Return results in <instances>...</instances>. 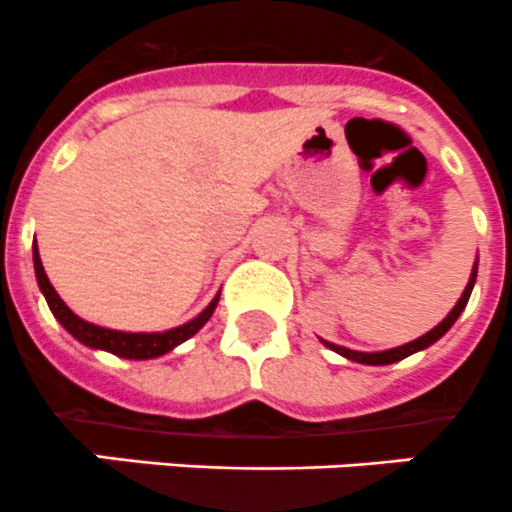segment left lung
<instances>
[{
  "instance_id": "8db88e82",
  "label": "left lung",
  "mask_w": 512,
  "mask_h": 512,
  "mask_svg": "<svg viewBox=\"0 0 512 512\" xmlns=\"http://www.w3.org/2000/svg\"><path fill=\"white\" fill-rule=\"evenodd\" d=\"M475 276H478V263H475V266H473V273H470V281H468V286H465L463 296H460V301L455 303V308H453V311H450L448 316H445L443 321H440L438 326L433 328V331H428L426 336L416 338V341L406 343V346H398V348H391V351H381V353H361V351H351V348L336 346V343H328V341H323V346H328V348H331V351L341 353V356L351 358V361H356V363H366V366H388V363H396V361H401V358L411 356V353H416V351H423V348L433 346V343L438 341V338L443 336V333L448 331V328L453 326L455 321H458L460 311H463V308H465V303H468V298H470V291H473Z\"/></svg>"
}]
</instances>
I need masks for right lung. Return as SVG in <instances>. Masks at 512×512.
<instances>
[{"label": "right lung", "mask_w": 512, "mask_h": 512, "mask_svg": "<svg viewBox=\"0 0 512 512\" xmlns=\"http://www.w3.org/2000/svg\"><path fill=\"white\" fill-rule=\"evenodd\" d=\"M34 271H37L39 288H42L44 298H47L49 308H52L54 318L72 333L77 341H82L84 346L89 348H101V351H109L119 358H156L169 353L171 348H176L179 343H184L186 338L194 336L201 326L211 318L216 303H219V296L194 318V321L184 323L179 328H171V331L164 333H124V331H111V328L94 326V323H86L84 318H79L77 313L69 311L67 303L59 298V293L54 291V286L49 283L47 273H44L42 258H39L37 241H34Z\"/></svg>", "instance_id": "right-lung-1"}]
</instances>
